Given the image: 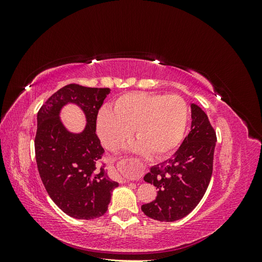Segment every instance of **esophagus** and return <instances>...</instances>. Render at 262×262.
<instances>
[{"instance_id":"34e87169","label":"esophagus","mask_w":262,"mask_h":262,"mask_svg":"<svg viewBox=\"0 0 262 262\" xmlns=\"http://www.w3.org/2000/svg\"><path fill=\"white\" fill-rule=\"evenodd\" d=\"M112 167H113V166H112ZM119 180H120V182H125V180H121V178H118Z\"/></svg>"}]
</instances>
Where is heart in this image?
Returning <instances> with one entry per match:
<instances>
[{
  "mask_svg": "<svg viewBox=\"0 0 262 262\" xmlns=\"http://www.w3.org/2000/svg\"><path fill=\"white\" fill-rule=\"evenodd\" d=\"M189 109L178 95L129 93L119 97L113 112L102 109L97 119L99 138L108 149H117L132 136L134 152L162 158L175 149L188 122Z\"/></svg>",
  "mask_w": 262,
  "mask_h": 262,
  "instance_id": "obj_1",
  "label": "heart"
}]
</instances>
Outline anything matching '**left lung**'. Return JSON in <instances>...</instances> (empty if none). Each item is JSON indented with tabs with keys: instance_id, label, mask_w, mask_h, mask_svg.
Masks as SVG:
<instances>
[{
	"instance_id": "1",
	"label": "left lung",
	"mask_w": 262,
	"mask_h": 262,
	"mask_svg": "<svg viewBox=\"0 0 262 262\" xmlns=\"http://www.w3.org/2000/svg\"><path fill=\"white\" fill-rule=\"evenodd\" d=\"M191 130L168 160L153 167L144 180L153 184L156 199L141 207L146 216L161 222L185 217L203 198L213 171L216 133L208 116L191 105Z\"/></svg>"
}]
</instances>
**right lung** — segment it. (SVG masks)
Instances as JSON below:
<instances>
[{"label":"right lung","mask_w":262,"mask_h":262,"mask_svg":"<svg viewBox=\"0 0 262 262\" xmlns=\"http://www.w3.org/2000/svg\"><path fill=\"white\" fill-rule=\"evenodd\" d=\"M109 89L69 84L47 99L37 115L35 154L39 175L52 201L68 215L92 220L104 215L118 187L107 175L101 156L105 149L96 134L98 110ZM68 102L80 105L88 124L71 134L58 114Z\"/></svg>","instance_id":"obj_1"}]
</instances>
